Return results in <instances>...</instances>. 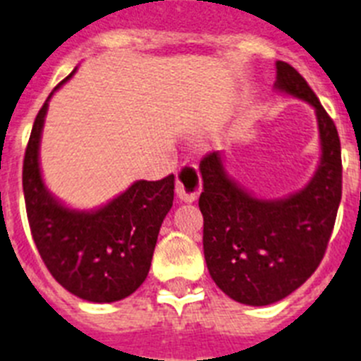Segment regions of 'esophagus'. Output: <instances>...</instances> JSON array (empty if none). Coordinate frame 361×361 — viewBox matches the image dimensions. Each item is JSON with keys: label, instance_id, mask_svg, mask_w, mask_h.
Here are the masks:
<instances>
[{"label": "esophagus", "instance_id": "1", "mask_svg": "<svg viewBox=\"0 0 361 361\" xmlns=\"http://www.w3.org/2000/svg\"><path fill=\"white\" fill-rule=\"evenodd\" d=\"M202 192V178L200 171L194 163L181 165L176 174V194L180 202H196Z\"/></svg>", "mask_w": 361, "mask_h": 361}]
</instances>
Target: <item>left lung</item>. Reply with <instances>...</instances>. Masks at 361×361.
<instances>
[{"mask_svg":"<svg viewBox=\"0 0 361 361\" xmlns=\"http://www.w3.org/2000/svg\"><path fill=\"white\" fill-rule=\"evenodd\" d=\"M274 85L314 106L318 118L322 159L305 189L283 200H259L227 176L219 152L200 163L207 269L228 298L255 307L280 302L311 278L324 259L341 200L336 125L289 63H276Z\"/></svg>","mask_w":361,"mask_h":361,"instance_id":"left-lung-1","label":"left lung"}]
</instances>
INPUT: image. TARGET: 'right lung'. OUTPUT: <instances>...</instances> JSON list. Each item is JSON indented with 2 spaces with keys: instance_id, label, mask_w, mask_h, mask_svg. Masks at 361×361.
I'll return each instance as SVG.
<instances>
[{
  "instance_id": "add662e5",
  "label": "right lung",
  "mask_w": 361,
  "mask_h": 361,
  "mask_svg": "<svg viewBox=\"0 0 361 361\" xmlns=\"http://www.w3.org/2000/svg\"><path fill=\"white\" fill-rule=\"evenodd\" d=\"M50 96L37 112L23 159L30 233L49 272L68 293L94 303L118 302L149 274L159 227L174 200V174L136 181L98 211L61 205L47 190L37 158Z\"/></svg>"
}]
</instances>
